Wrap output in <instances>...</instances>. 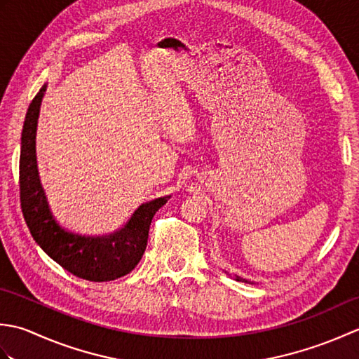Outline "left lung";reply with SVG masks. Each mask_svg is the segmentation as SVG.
Listing matches in <instances>:
<instances>
[{"instance_id": "left-lung-1", "label": "left lung", "mask_w": 359, "mask_h": 359, "mask_svg": "<svg viewBox=\"0 0 359 359\" xmlns=\"http://www.w3.org/2000/svg\"><path fill=\"white\" fill-rule=\"evenodd\" d=\"M234 279H236V280H239V282H248V280H245V279H242V278H239V276H234Z\"/></svg>"}]
</instances>
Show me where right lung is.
<instances>
[{
  "label": "right lung",
  "instance_id": "1",
  "mask_svg": "<svg viewBox=\"0 0 359 359\" xmlns=\"http://www.w3.org/2000/svg\"><path fill=\"white\" fill-rule=\"evenodd\" d=\"M46 85L29 104L21 134L20 202L30 234L53 261L77 278L108 282L131 273L147 250L151 220L166 197L143 203L120 231L103 238L75 234L57 222L40 184L35 156L36 121Z\"/></svg>",
  "mask_w": 359,
  "mask_h": 359
}]
</instances>
